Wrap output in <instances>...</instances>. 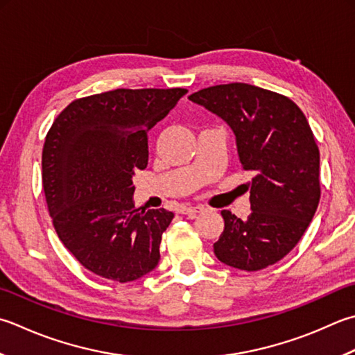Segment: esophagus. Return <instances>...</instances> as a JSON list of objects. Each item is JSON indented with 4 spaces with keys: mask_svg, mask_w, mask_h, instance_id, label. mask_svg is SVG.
<instances>
[{
    "mask_svg": "<svg viewBox=\"0 0 355 355\" xmlns=\"http://www.w3.org/2000/svg\"><path fill=\"white\" fill-rule=\"evenodd\" d=\"M201 211H203V207L201 206H192V205H180L178 206V212L184 214V215H192V214H197Z\"/></svg>",
    "mask_w": 355,
    "mask_h": 355,
    "instance_id": "1",
    "label": "esophagus"
}]
</instances>
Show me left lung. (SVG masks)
I'll return each mask as SVG.
<instances>
[{
    "mask_svg": "<svg viewBox=\"0 0 355 355\" xmlns=\"http://www.w3.org/2000/svg\"><path fill=\"white\" fill-rule=\"evenodd\" d=\"M189 100L227 123L243 169L254 172L252 212L241 220L221 211L215 255L248 272L274 265L300 241L320 201V152L306 116L288 96L246 83L201 89Z\"/></svg>",
    "mask_w": 355,
    "mask_h": 355,
    "instance_id": "obj_1",
    "label": "left lung"
}]
</instances>
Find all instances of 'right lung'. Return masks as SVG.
Wrapping results in <instances>:
<instances>
[{
    "mask_svg": "<svg viewBox=\"0 0 355 355\" xmlns=\"http://www.w3.org/2000/svg\"><path fill=\"white\" fill-rule=\"evenodd\" d=\"M186 89H115L72 101L43 148V187L55 231L103 279L128 283L154 270L173 214L134 205L132 177L148 166V132Z\"/></svg>",
    "mask_w": 355,
    "mask_h": 355,
    "instance_id": "right-lung-1",
    "label": "right lung"
}]
</instances>
